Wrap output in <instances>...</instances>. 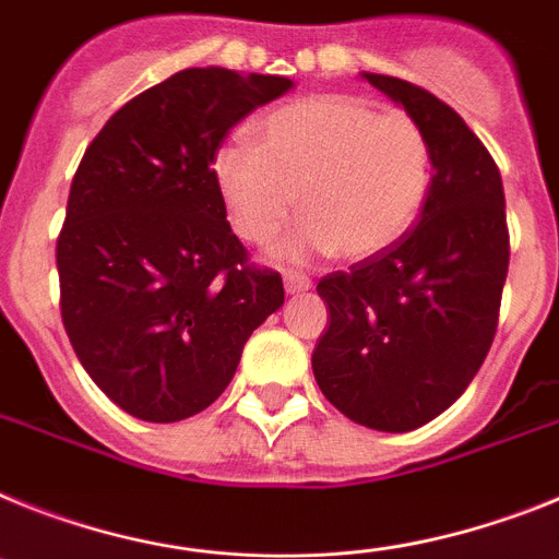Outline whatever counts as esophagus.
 Instances as JSON below:
<instances>
[{
    "label": "esophagus",
    "instance_id": "esophagus-1",
    "mask_svg": "<svg viewBox=\"0 0 559 559\" xmlns=\"http://www.w3.org/2000/svg\"><path fill=\"white\" fill-rule=\"evenodd\" d=\"M309 286H312V281H309L304 273H293V270H289V273H284V289L289 295L307 293Z\"/></svg>",
    "mask_w": 559,
    "mask_h": 559
}]
</instances>
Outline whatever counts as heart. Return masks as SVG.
Listing matches in <instances>:
<instances>
[{"label": "heart", "instance_id": "obj_1", "mask_svg": "<svg viewBox=\"0 0 559 559\" xmlns=\"http://www.w3.org/2000/svg\"><path fill=\"white\" fill-rule=\"evenodd\" d=\"M213 177L247 241L273 239L298 202L307 216L281 252L309 259L337 250L357 261L394 247L419 219L433 186V148L402 111L314 95L266 115L259 143L222 145Z\"/></svg>", "mask_w": 559, "mask_h": 559}]
</instances>
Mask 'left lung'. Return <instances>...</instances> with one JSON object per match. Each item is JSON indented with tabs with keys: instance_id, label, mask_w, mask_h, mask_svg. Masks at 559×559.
Segmentation results:
<instances>
[{
	"instance_id": "left-lung-1",
	"label": "left lung",
	"mask_w": 559,
	"mask_h": 559,
	"mask_svg": "<svg viewBox=\"0 0 559 559\" xmlns=\"http://www.w3.org/2000/svg\"><path fill=\"white\" fill-rule=\"evenodd\" d=\"M433 148V186L394 247L320 278L329 329L320 391L357 425L407 433L459 400L492 346L509 270L501 171L455 109L402 78L362 72Z\"/></svg>"
}]
</instances>
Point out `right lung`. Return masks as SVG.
Masks as SVG:
<instances>
[{"mask_svg": "<svg viewBox=\"0 0 559 559\" xmlns=\"http://www.w3.org/2000/svg\"><path fill=\"white\" fill-rule=\"evenodd\" d=\"M281 75L193 67L120 106L86 145L56 245L61 320L92 382L126 414L179 421L230 385L284 304L227 222L213 157Z\"/></svg>", "mask_w": 559, "mask_h": 559, "instance_id": "right-lung-1", "label": "right lung"}]
</instances>
